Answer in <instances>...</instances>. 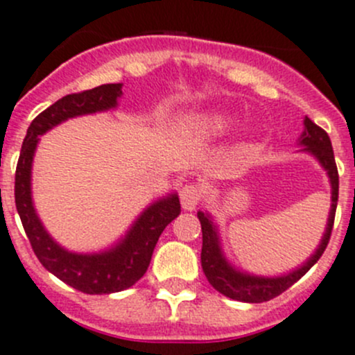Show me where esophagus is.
Wrapping results in <instances>:
<instances>
[{
  "label": "esophagus",
  "instance_id": "obj_1",
  "mask_svg": "<svg viewBox=\"0 0 355 355\" xmlns=\"http://www.w3.org/2000/svg\"><path fill=\"white\" fill-rule=\"evenodd\" d=\"M201 187L194 184H189L184 185L180 189V202H182V208L187 209V211H192L196 209V206L199 205L201 201Z\"/></svg>",
  "mask_w": 355,
  "mask_h": 355
}]
</instances>
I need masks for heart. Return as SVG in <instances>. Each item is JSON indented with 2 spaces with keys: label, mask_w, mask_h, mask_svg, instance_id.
<instances>
[{
  "label": "heart",
  "mask_w": 355,
  "mask_h": 355,
  "mask_svg": "<svg viewBox=\"0 0 355 355\" xmlns=\"http://www.w3.org/2000/svg\"><path fill=\"white\" fill-rule=\"evenodd\" d=\"M229 125H230V121L225 118V116H213V118L208 121L209 132H213V133L225 132V130L229 128Z\"/></svg>",
  "instance_id": "obj_1"
}]
</instances>
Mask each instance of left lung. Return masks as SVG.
<instances>
[{
  "instance_id": "left-lung-1",
  "label": "left lung",
  "mask_w": 355,
  "mask_h": 355,
  "mask_svg": "<svg viewBox=\"0 0 355 355\" xmlns=\"http://www.w3.org/2000/svg\"><path fill=\"white\" fill-rule=\"evenodd\" d=\"M298 146H302V153H307L318 159V163L324 168L326 175L331 185V208H329L328 223H326L324 234L321 237V243L315 248L314 253L307 258L297 269L290 270L281 276H257L250 274L243 269H237L236 265L227 260L225 253L222 250V241H220L218 227L213 222V216L208 211H198V218L201 222L202 230V250H201V267L206 279L209 281L216 291H220L225 297L237 302H246V304H261L269 302L274 297L286 291L293 286L300 277L311 270L312 265L321 258L326 246L329 243V236L335 222L336 202H338V170H336L335 154H333L331 140L328 133L319 128L311 119H304V132L298 139Z\"/></svg>"
}]
</instances>
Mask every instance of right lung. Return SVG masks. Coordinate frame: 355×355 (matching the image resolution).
Returning a JSON list of instances; mask_svg holds the SVG:
<instances>
[{"instance_id": "right-lung-1", "label": "right lung", "mask_w": 355, "mask_h": 355, "mask_svg": "<svg viewBox=\"0 0 355 355\" xmlns=\"http://www.w3.org/2000/svg\"><path fill=\"white\" fill-rule=\"evenodd\" d=\"M121 88L123 83L102 85L81 94L65 95L44 109L27 128L15 171V206L37 260L48 272L88 295H109L133 286L146 274L161 232L180 215L177 192L163 196L137 216L118 243L97 253L65 250L48 234L37 216L31 180L40 137L71 118L116 109L123 95Z\"/></svg>"}]
</instances>
